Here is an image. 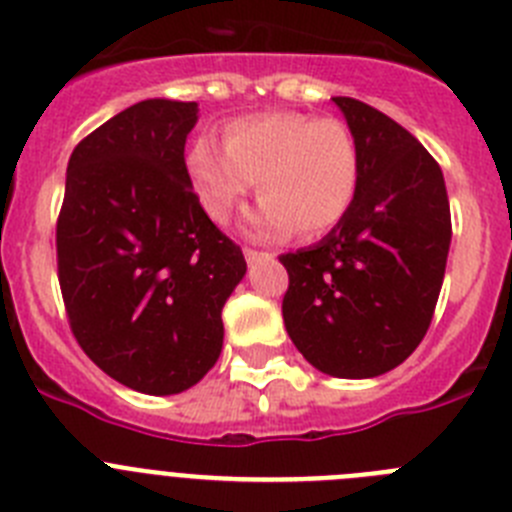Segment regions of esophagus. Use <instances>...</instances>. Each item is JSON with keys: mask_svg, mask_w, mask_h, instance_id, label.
<instances>
[{"mask_svg": "<svg viewBox=\"0 0 512 512\" xmlns=\"http://www.w3.org/2000/svg\"><path fill=\"white\" fill-rule=\"evenodd\" d=\"M243 256H246V261H256V259H261V256H269V253H264V251H256V248H243Z\"/></svg>", "mask_w": 512, "mask_h": 512, "instance_id": "1", "label": "esophagus"}]
</instances>
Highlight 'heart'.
<instances>
[{
    "label": "heart",
    "instance_id": "heart-1",
    "mask_svg": "<svg viewBox=\"0 0 512 512\" xmlns=\"http://www.w3.org/2000/svg\"><path fill=\"white\" fill-rule=\"evenodd\" d=\"M202 210L225 223L256 182L253 228L266 238H320L346 220L359 194L354 133L336 117L264 112L230 120L223 146L200 138L187 158Z\"/></svg>",
    "mask_w": 512,
    "mask_h": 512
}]
</instances>
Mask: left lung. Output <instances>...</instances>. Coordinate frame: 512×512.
<instances>
[{
	"instance_id": "left-lung-1",
	"label": "left lung",
	"mask_w": 512,
	"mask_h": 512,
	"mask_svg": "<svg viewBox=\"0 0 512 512\" xmlns=\"http://www.w3.org/2000/svg\"><path fill=\"white\" fill-rule=\"evenodd\" d=\"M361 158L356 202L318 246L282 253L287 333L315 369L379 377L413 354L433 320L451 243L441 166L392 117L333 97Z\"/></svg>"
}]
</instances>
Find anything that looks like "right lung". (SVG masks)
<instances>
[{"instance_id":"1","label":"right lung","mask_w":512,"mask_h":512,"mask_svg":"<svg viewBox=\"0 0 512 512\" xmlns=\"http://www.w3.org/2000/svg\"><path fill=\"white\" fill-rule=\"evenodd\" d=\"M197 102L146 99L69 158L56 223L58 284L84 354L130 390L176 395L223 348L241 246L202 210L184 143Z\"/></svg>"}]
</instances>
